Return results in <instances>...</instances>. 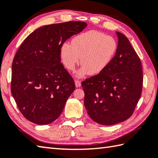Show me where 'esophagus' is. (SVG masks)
I'll return each instance as SVG.
<instances>
[{"label":"esophagus","mask_w":158,"mask_h":158,"mask_svg":"<svg viewBox=\"0 0 158 158\" xmlns=\"http://www.w3.org/2000/svg\"><path fill=\"white\" fill-rule=\"evenodd\" d=\"M75 85H76V87H77V88H79L80 86H81V81H79V80H75Z\"/></svg>","instance_id":"esophagus-1"}]
</instances>
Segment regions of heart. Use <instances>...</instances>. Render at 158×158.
<instances>
[{"instance_id": "1", "label": "heart", "mask_w": 158, "mask_h": 158, "mask_svg": "<svg viewBox=\"0 0 158 158\" xmlns=\"http://www.w3.org/2000/svg\"><path fill=\"white\" fill-rule=\"evenodd\" d=\"M118 44L116 40L103 33L91 30L79 34L60 49L64 66L70 71L80 63L82 67L76 76L97 75L106 70L115 56Z\"/></svg>"}]
</instances>
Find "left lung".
<instances>
[{
    "instance_id": "1",
    "label": "left lung",
    "mask_w": 158,
    "mask_h": 158,
    "mask_svg": "<svg viewBox=\"0 0 158 158\" xmlns=\"http://www.w3.org/2000/svg\"><path fill=\"white\" fill-rule=\"evenodd\" d=\"M118 47L107 69L81 83L84 106L91 119L112 125L130 118L143 90L140 58L127 38L116 31Z\"/></svg>"
}]
</instances>
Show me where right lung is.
Here are the masks:
<instances>
[{"instance_id":"add662e5","label":"right lung","mask_w":158,"mask_h":158,"mask_svg":"<svg viewBox=\"0 0 158 158\" xmlns=\"http://www.w3.org/2000/svg\"><path fill=\"white\" fill-rule=\"evenodd\" d=\"M86 27L79 21L43 26L28 35L18 48L11 66V91L28 120L47 125L62 112L75 84L61 63L60 49Z\"/></svg>"}]
</instances>
